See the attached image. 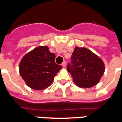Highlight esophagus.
Here are the masks:
<instances>
[{"label": "esophagus", "instance_id": "esophagus-1", "mask_svg": "<svg viewBox=\"0 0 122 122\" xmlns=\"http://www.w3.org/2000/svg\"><path fill=\"white\" fill-rule=\"evenodd\" d=\"M61 65L63 66V67H65V66H66V61H64L62 63V64H61Z\"/></svg>", "mask_w": 122, "mask_h": 122}]
</instances>
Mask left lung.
I'll return each mask as SVG.
<instances>
[{
  "label": "left lung",
  "mask_w": 122,
  "mask_h": 122,
  "mask_svg": "<svg viewBox=\"0 0 122 122\" xmlns=\"http://www.w3.org/2000/svg\"><path fill=\"white\" fill-rule=\"evenodd\" d=\"M67 70L78 87L88 88L99 82L105 72V65L97 55L88 49L76 47Z\"/></svg>",
  "instance_id": "obj_1"
}]
</instances>
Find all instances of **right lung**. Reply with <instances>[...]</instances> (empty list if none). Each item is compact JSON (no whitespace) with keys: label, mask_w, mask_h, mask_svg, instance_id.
<instances>
[{"label":"right lung","mask_w":122,"mask_h":122,"mask_svg":"<svg viewBox=\"0 0 122 122\" xmlns=\"http://www.w3.org/2000/svg\"><path fill=\"white\" fill-rule=\"evenodd\" d=\"M56 56L48 46H39L25 55L20 64V73L29 87L42 90L50 86L62 68L55 62Z\"/></svg>","instance_id":"add662e5"}]
</instances>
